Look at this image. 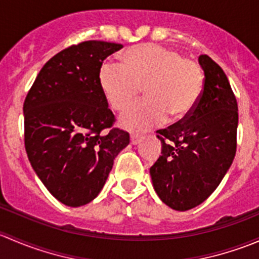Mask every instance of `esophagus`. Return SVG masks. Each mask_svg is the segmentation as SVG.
I'll use <instances>...</instances> for the list:
<instances>
[{"instance_id": "obj_1", "label": "esophagus", "mask_w": 259, "mask_h": 259, "mask_svg": "<svg viewBox=\"0 0 259 259\" xmlns=\"http://www.w3.org/2000/svg\"><path fill=\"white\" fill-rule=\"evenodd\" d=\"M130 142H132L133 145H138L142 142V138L138 137V135H132V137H130Z\"/></svg>"}]
</instances>
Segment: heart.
Listing matches in <instances>:
<instances>
[{
  "label": "heart",
  "mask_w": 259,
  "mask_h": 259,
  "mask_svg": "<svg viewBox=\"0 0 259 259\" xmlns=\"http://www.w3.org/2000/svg\"><path fill=\"white\" fill-rule=\"evenodd\" d=\"M99 86L106 103L121 111L137 98L139 88L145 100L130 106L120 116V125L145 133L171 120L187 116L200 98L204 75L198 62L183 59L179 52L145 44L126 50L120 65L106 61L99 69Z\"/></svg>",
  "instance_id": "obj_1"
}]
</instances>
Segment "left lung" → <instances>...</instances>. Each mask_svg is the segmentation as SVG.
<instances>
[{
    "instance_id": "8db88e82",
    "label": "left lung",
    "mask_w": 259,
    "mask_h": 259,
    "mask_svg": "<svg viewBox=\"0 0 259 259\" xmlns=\"http://www.w3.org/2000/svg\"><path fill=\"white\" fill-rule=\"evenodd\" d=\"M204 86L193 110L158 130L161 155L150 168L156 194L168 207L189 210L217 189L233 163L238 105L228 77L208 55H200Z\"/></svg>"
}]
</instances>
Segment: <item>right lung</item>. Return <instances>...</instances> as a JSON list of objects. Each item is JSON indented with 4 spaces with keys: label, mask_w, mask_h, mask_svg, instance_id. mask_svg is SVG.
<instances>
[{
    "label": "right lung",
    "mask_w": 259,
    "mask_h": 259,
    "mask_svg": "<svg viewBox=\"0 0 259 259\" xmlns=\"http://www.w3.org/2000/svg\"><path fill=\"white\" fill-rule=\"evenodd\" d=\"M121 44L85 41L62 50L38 72L23 103L25 148L48 190L67 207L98 197L114 159L130 142L113 127L99 86L103 61Z\"/></svg>",
    "instance_id": "1"
}]
</instances>
